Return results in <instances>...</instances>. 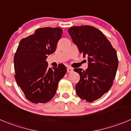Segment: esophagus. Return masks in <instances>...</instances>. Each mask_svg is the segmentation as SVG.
<instances>
[{"instance_id": "1", "label": "esophagus", "mask_w": 131, "mask_h": 131, "mask_svg": "<svg viewBox=\"0 0 131 131\" xmlns=\"http://www.w3.org/2000/svg\"><path fill=\"white\" fill-rule=\"evenodd\" d=\"M73 70H73V68H72V67H68V68H67V72H68V73L72 72Z\"/></svg>"}]
</instances>
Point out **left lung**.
Wrapping results in <instances>:
<instances>
[{
	"label": "left lung",
	"mask_w": 131,
	"mask_h": 131,
	"mask_svg": "<svg viewBox=\"0 0 131 131\" xmlns=\"http://www.w3.org/2000/svg\"><path fill=\"white\" fill-rule=\"evenodd\" d=\"M79 52L87 56L88 68H74L80 75L75 90L80 98L92 102L100 98L112 86L118 59L116 51L102 32L91 26H73L68 29Z\"/></svg>",
	"instance_id": "8db88e82"
}]
</instances>
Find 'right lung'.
Here are the masks:
<instances>
[{
  "label": "right lung",
  "mask_w": 131,
  "mask_h": 131,
  "mask_svg": "<svg viewBox=\"0 0 131 131\" xmlns=\"http://www.w3.org/2000/svg\"><path fill=\"white\" fill-rule=\"evenodd\" d=\"M60 28L45 27L21 39L14 56L15 78L26 99L34 103L48 102L55 96L66 72L63 64L48 67V56L55 52L62 36Z\"/></svg>",
  "instance_id": "obj_1"
}]
</instances>
